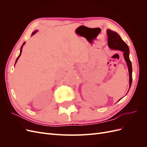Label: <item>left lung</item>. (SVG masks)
<instances>
[{"mask_svg":"<svg viewBox=\"0 0 147 147\" xmlns=\"http://www.w3.org/2000/svg\"><path fill=\"white\" fill-rule=\"evenodd\" d=\"M107 34L108 35V45L110 48L112 49V50H119L123 52L124 57L127 63L129 74V90L132 81V69L131 62L129 59V49L127 44L123 40L121 37L116 32L111 30L110 29H108L107 30ZM121 99H120L119 100Z\"/></svg>","mask_w":147,"mask_h":147,"instance_id":"left-lung-1","label":"left lung"}]
</instances>
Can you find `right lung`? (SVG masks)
<instances>
[{
	"mask_svg": "<svg viewBox=\"0 0 147 147\" xmlns=\"http://www.w3.org/2000/svg\"><path fill=\"white\" fill-rule=\"evenodd\" d=\"M37 32V30H35V32H34L32 34V35H34L35 33H36ZM24 44H25V42H24V43L23 44V45H22V47H21V50H20V55L18 56V57H17V59H16V62H15V63H16V62H17V61H18V58H19V57H20V56H21V52H22V48H23V45H24Z\"/></svg>",
	"mask_w": 147,
	"mask_h": 147,
	"instance_id": "add662e5",
	"label": "right lung"
}]
</instances>
